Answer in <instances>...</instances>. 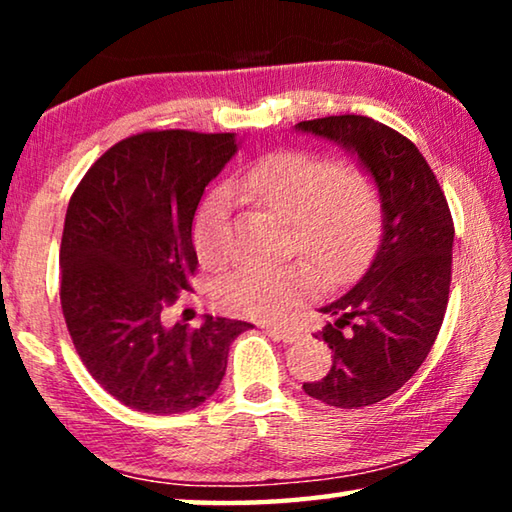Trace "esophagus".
<instances>
[{
    "mask_svg": "<svg viewBox=\"0 0 512 512\" xmlns=\"http://www.w3.org/2000/svg\"><path fill=\"white\" fill-rule=\"evenodd\" d=\"M266 332L273 336V339H277V341H282V343H293V341H298V332L296 329H291V327H280V325H268L266 327Z\"/></svg>",
    "mask_w": 512,
    "mask_h": 512,
    "instance_id": "obj_1",
    "label": "esophagus"
}]
</instances>
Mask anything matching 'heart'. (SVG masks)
Returning a JSON list of instances; mask_svg holds the SVG:
<instances>
[{
    "label": "heart",
    "mask_w": 512,
    "mask_h": 512,
    "mask_svg": "<svg viewBox=\"0 0 512 512\" xmlns=\"http://www.w3.org/2000/svg\"><path fill=\"white\" fill-rule=\"evenodd\" d=\"M230 194L291 223L293 250L327 284H348L375 257L384 235V194L368 169L309 149H282L257 158L230 180ZM230 194L216 189L194 223V246L205 266L232 257ZM318 291L305 262H250L214 284V305L235 316L280 318Z\"/></svg>",
    "instance_id": "obj_1"
}]
</instances>
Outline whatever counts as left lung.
Returning <instances> with one entry per match:
<instances>
[{
  "label": "left lung",
  "instance_id": "8db88e82",
  "mask_svg": "<svg viewBox=\"0 0 512 512\" xmlns=\"http://www.w3.org/2000/svg\"><path fill=\"white\" fill-rule=\"evenodd\" d=\"M296 131L352 151L384 194L375 259L345 296L320 309L336 318L318 334L332 368L302 384L314 400L359 409L400 391L436 341L452 284V212L418 146L393 128L339 115L300 121Z\"/></svg>",
  "mask_w": 512,
  "mask_h": 512
}]
</instances>
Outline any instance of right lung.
I'll use <instances>...</instances> for the list:
<instances>
[{"label": "right lung", "instance_id": "add662e5", "mask_svg": "<svg viewBox=\"0 0 512 512\" xmlns=\"http://www.w3.org/2000/svg\"><path fill=\"white\" fill-rule=\"evenodd\" d=\"M235 153V133H137L103 153L69 198L60 241L69 336L90 375L135 411L201 406L221 384L230 343L253 327L160 318L192 289L196 207Z\"/></svg>", "mask_w": 512, "mask_h": 512}]
</instances>
